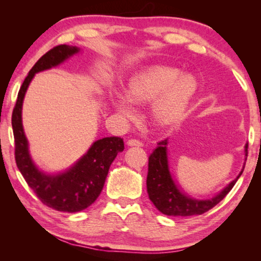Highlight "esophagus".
Wrapping results in <instances>:
<instances>
[{
    "label": "esophagus",
    "mask_w": 261,
    "mask_h": 261,
    "mask_svg": "<svg viewBox=\"0 0 261 261\" xmlns=\"http://www.w3.org/2000/svg\"><path fill=\"white\" fill-rule=\"evenodd\" d=\"M127 146L130 147H142V142H140L139 140H136V139H130L127 140Z\"/></svg>",
    "instance_id": "esophagus-1"
}]
</instances>
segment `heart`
Listing matches in <instances>:
<instances>
[{
    "mask_svg": "<svg viewBox=\"0 0 261 261\" xmlns=\"http://www.w3.org/2000/svg\"><path fill=\"white\" fill-rule=\"evenodd\" d=\"M197 92V81L191 74L168 66H152L135 75L125 94L111 98L116 113L125 119L135 116L134 104L152 105V119L162 127L177 125L184 119Z\"/></svg>",
    "mask_w": 261,
    "mask_h": 261,
    "instance_id": "1",
    "label": "heart"
}]
</instances>
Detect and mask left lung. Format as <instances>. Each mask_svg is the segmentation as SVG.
<instances>
[{
  "mask_svg": "<svg viewBox=\"0 0 261 261\" xmlns=\"http://www.w3.org/2000/svg\"><path fill=\"white\" fill-rule=\"evenodd\" d=\"M168 139L158 142V147L149 157L148 176H147V192L149 198L157 207L159 212L170 216H192L199 215L214 207L226 196L232 187L234 186L238 178L241 176L242 169L228 186L208 199H197L180 191L181 187L176 184L171 176L168 162ZM245 160L248 156V143L245 146Z\"/></svg>",
  "mask_w": 261,
  "mask_h": 261,
  "instance_id": "obj_1",
  "label": "left lung"
}]
</instances>
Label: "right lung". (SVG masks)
Returning a JSON list of instances; mask_svg holds the SVG:
<instances>
[{
	"instance_id": "right-lung-1",
	"label": "right lung",
	"mask_w": 261,
	"mask_h": 261,
	"mask_svg": "<svg viewBox=\"0 0 261 261\" xmlns=\"http://www.w3.org/2000/svg\"><path fill=\"white\" fill-rule=\"evenodd\" d=\"M80 50L76 46L60 45L43 55L22 83L12 113L15 162L20 173L43 204L68 213L80 212L96 201L103 190L111 164L116 154L123 151V139L108 137L96 140L70 168L63 173L47 174L39 169L31 158L29 142L22 124V104L28 87L37 73L56 67Z\"/></svg>"
}]
</instances>
